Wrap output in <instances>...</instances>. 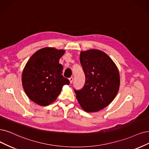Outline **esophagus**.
Returning a JSON list of instances; mask_svg holds the SVG:
<instances>
[{
	"instance_id": "1",
	"label": "esophagus",
	"mask_w": 149,
	"mask_h": 149,
	"mask_svg": "<svg viewBox=\"0 0 149 149\" xmlns=\"http://www.w3.org/2000/svg\"><path fill=\"white\" fill-rule=\"evenodd\" d=\"M69 81H70V84H72V81H73V80H74V78L73 77H70V78H69Z\"/></svg>"
}]
</instances>
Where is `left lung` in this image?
<instances>
[{
	"mask_svg": "<svg viewBox=\"0 0 149 149\" xmlns=\"http://www.w3.org/2000/svg\"><path fill=\"white\" fill-rule=\"evenodd\" d=\"M80 60L86 81L81 90H75L77 100L85 112H98L117 95L120 84L118 69L106 53L96 49L81 52Z\"/></svg>",
	"mask_w": 149,
	"mask_h": 149,
	"instance_id": "obj_1",
	"label": "left lung"
}]
</instances>
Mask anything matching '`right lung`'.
Returning a JSON list of instances; mask_svg holds the SVG:
<instances>
[{
	"label": "right lung",
	"mask_w": 149,
	"mask_h": 149,
	"mask_svg": "<svg viewBox=\"0 0 149 149\" xmlns=\"http://www.w3.org/2000/svg\"><path fill=\"white\" fill-rule=\"evenodd\" d=\"M64 49L45 47L38 49L27 61L22 72L21 81L27 96L42 106L53 103L69 80L61 75L63 65L59 60Z\"/></svg>",
	"instance_id": "right-lung-1"
}]
</instances>
